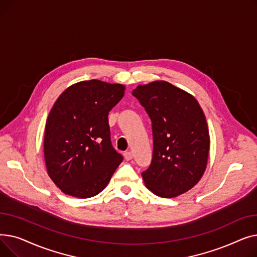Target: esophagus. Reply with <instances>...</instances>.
I'll list each match as a JSON object with an SVG mask.
<instances>
[{"mask_svg": "<svg viewBox=\"0 0 257 257\" xmlns=\"http://www.w3.org/2000/svg\"><path fill=\"white\" fill-rule=\"evenodd\" d=\"M124 157H125L126 160H131L133 158V154H132V152L128 151V152L124 153Z\"/></svg>", "mask_w": 257, "mask_h": 257, "instance_id": "esophagus-1", "label": "esophagus"}]
</instances>
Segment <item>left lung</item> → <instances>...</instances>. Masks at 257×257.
Instances as JSON below:
<instances>
[{
  "mask_svg": "<svg viewBox=\"0 0 257 257\" xmlns=\"http://www.w3.org/2000/svg\"><path fill=\"white\" fill-rule=\"evenodd\" d=\"M132 94L152 121V161L142 173L146 186L163 198L191 190L203 176L210 146L198 101L167 81L139 85Z\"/></svg>",
  "mask_w": 257,
  "mask_h": 257,
  "instance_id": "1",
  "label": "left lung"
}]
</instances>
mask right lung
<instances>
[{"instance_id":"obj_1","label":"right lung","mask_w":257,"mask_h":257,"mask_svg":"<svg viewBox=\"0 0 257 257\" xmlns=\"http://www.w3.org/2000/svg\"><path fill=\"white\" fill-rule=\"evenodd\" d=\"M125 86L92 79L67 87L49 113L44 154L50 178L76 198L101 193L123 161L111 145L108 113Z\"/></svg>"}]
</instances>
